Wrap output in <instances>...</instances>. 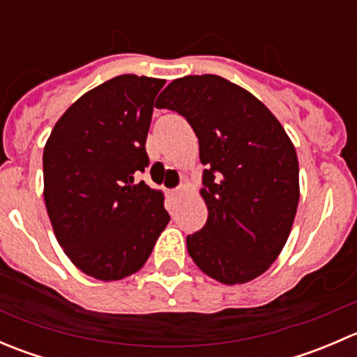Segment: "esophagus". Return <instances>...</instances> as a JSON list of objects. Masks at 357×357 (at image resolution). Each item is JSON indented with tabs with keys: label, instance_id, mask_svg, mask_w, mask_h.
I'll list each match as a JSON object with an SVG mask.
<instances>
[{
	"label": "esophagus",
	"instance_id": "esophagus-1",
	"mask_svg": "<svg viewBox=\"0 0 357 357\" xmlns=\"http://www.w3.org/2000/svg\"><path fill=\"white\" fill-rule=\"evenodd\" d=\"M183 192H185V186H178V188L171 190V197H174V199H178V197L183 195Z\"/></svg>",
	"mask_w": 357,
	"mask_h": 357
}]
</instances>
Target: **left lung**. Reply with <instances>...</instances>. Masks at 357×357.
Masks as SVG:
<instances>
[{
    "instance_id": "1",
    "label": "left lung",
    "mask_w": 357,
    "mask_h": 357,
    "mask_svg": "<svg viewBox=\"0 0 357 357\" xmlns=\"http://www.w3.org/2000/svg\"><path fill=\"white\" fill-rule=\"evenodd\" d=\"M199 138L207 222L186 236L190 257L218 282L257 278L285 247L298 204V162L278 119L212 74L176 79L157 100Z\"/></svg>"
}]
</instances>
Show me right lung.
Here are the masks:
<instances>
[{
    "mask_svg": "<svg viewBox=\"0 0 357 357\" xmlns=\"http://www.w3.org/2000/svg\"><path fill=\"white\" fill-rule=\"evenodd\" d=\"M164 79L117 75L84 93L53 128L45 153V204L67 257L114 282L143 268L169 222L164 195L138 181Z\"/></svg>",
    "mask_w": 357,
    "mask_h": 357,
    "instance_id": "1",
    "label": "right lung"
}]
</instances>
